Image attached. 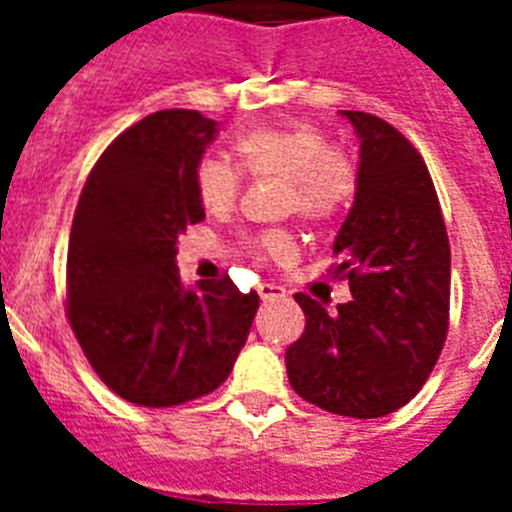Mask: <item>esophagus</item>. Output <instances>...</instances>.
Masks as SVG:
<instances>
[{
	"label": "esophagus",
	"instance_id": "34e87169",
	"mask_svg": "<svg viewBox=\"0 0 512 512\" xmlns=\"http://www.w3.org/2000/svg\"><path fill=\"white\" fill-rule=\"evenodd\" d=\"M259 297L264 302L282 300V297H287V289L279 287V284H259Z\"/></svg>",
	"mask_w": 512,
	"mask_h": 512
}]
</instances>
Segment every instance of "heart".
I'll use <instances>...</instances> for the list:
<instances>
[{
    "instance_id": "heart-1",
    "label": "heart",
    "mask_w": 512,
    "mask_h": 512,
    "mask_svg": "<svg viewBox=\"0 0 512 512\" xmlns=\"http://www.w3.org/2000/svg\"><path fill=\"white\" fill-rule=\"evenodd\" d=\"M238 164L251 176H269L287 184L284 210L307 223H328L356 197L359 171L351 156L330 148V140L312 125H269L253 128L235 140ZM194 187L210 215L233 212L241 197V171L225 158L205 156L194 171ZM253 251L261 259L287 264L297 256L292 235L274 230L256 238Z\"/></svg>"
}]
</instances>
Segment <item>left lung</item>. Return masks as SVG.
<instances>
[{
  "label": "left lung",
  "instance_id": "obj_1",
  "mask_svg": "<svg viewBox=\"0 0 512 512\" xmlns=\"http://www.w3.org/2000/svg\"><path fill=\"white\" fill-rule=\"evenodd\" d=\"M359 135V187L333 243L351 300L328 312L297 292L305 333L287 348L302 400L382 418L425 384L449 330L451 248L431 174L390 122L341 110Z\"/></svg>",
  "mask_w": 512,
  "mask_h": 512
}]
</instances>
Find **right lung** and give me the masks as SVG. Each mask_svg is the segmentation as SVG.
<instances>
[{
    "label": "right lung",
    "mask_w": 512,
    "mask_h": 512,
    "mask_svg": "<svg viewBox=\"0 0 512 512\" xmlns=\"http://www.w3.org/2000/svg\"><path fill=\"white\" fill-rule=\"evenodd\" d=\"M217 135L197 110H161L112 140L89 174L69 238L71 328L122 400L174 408L210 395L246 346L256 292L230 277L182 282L176 241L205 220L194 171Z\"/></svg>",
    "instance_id": "1"
}]
</instances>
